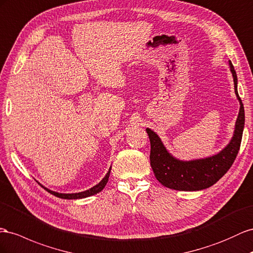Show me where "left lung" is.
Wrapping results in <instances>:
<instances>
[{
	"mask_svg": "<svg viewBox=\"0 0 253 253\" xmlns=\"http://www.w3.org/2000/svg\"><path fill=\"white\" fill-rule=\"evenodd\" d=\"M228 64L233 77L236 98L240 102V112L234 126L233 136L228 145L219 152L203 159L179 160L168 151L158 134L151 128H146L151 143L150 164L155 177L162 185L183 192H196L209 188L226 174L236 159L245 126V111L237 91L236 72L231 60L228 61Z\"/></svg>",
	"mask_w": 253,
	"mask_h": 253,
	"instance_id": "left-lung-1",
	"label": "left lung"
}]
</instances>
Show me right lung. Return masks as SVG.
<instances>
[{"instance_id":"1","label":"right lung","mask_w":253,"mask_h":253,"mask_svg":"<svg viewBox=\"0 0 253 253\" xmlns=\"http://www.w3.org/2000/svg\"><path fill=\"white\" fill-rule=\"evenodd\" d=\"M111 169H112V166L110 167V169H108L107 173L105 174V176L102 179L98 184H95L94 186H92L91 188L87 189V190H84V192H80V193H72V194H65V193H57V192H54V190H51L49 188L44 187L43 185H42L46 192H49L50 194L54 195L57 198H61V199H68V200H71V199H83V198H87V197H90V196H93L95 194L100 193L102 189H103L106 185V183L108 181V177H110V173H111Z\"/></svg>"}]
</instances>
